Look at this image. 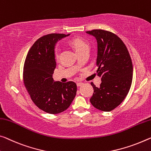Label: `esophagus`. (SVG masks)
<instances>
[{"mask_svg":"<svg viewBox=\"0 0 151 151\" xmlns=\"http://www.w3.org/2000/svg\"><path fill=\"white\" fill-rule=\"evenodd\" d=\"M83 84V82H78L77 83V86H82Z\"/></svg>","mask_w":151,"mask_h":151,"instance_id":"34e87169","label":"esophagus"}]
</instances>
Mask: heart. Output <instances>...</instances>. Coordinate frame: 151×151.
Here are the masks:
<instances>
[{
  "label": "heart",
  "instance_id": "1",
  "mask_svg": "<svg viewBox=\"0 0 151 151\" xmlns=\"http://www.w3.org/2000/svg\"><path fill=\"white\" fill-rule=\"evenodd\" d=\"M71 45L73 46V48H75L76 52H78L82 50L85 48H89V45L86 42L83 40L82 38H74L73 39L71 40ZM59 52H60V49L59 47H57L55 50V57L58 59L59 57Z\"/></svg>",
  "mask_w": 151,
  "mask_h": 151
}]
</instances>
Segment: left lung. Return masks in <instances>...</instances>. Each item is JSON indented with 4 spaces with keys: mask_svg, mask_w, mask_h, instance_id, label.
Segmentation results:
<instances>
[{
    "mask_svg": "<svg viewBox=\"0 0 151 151\" xmlns=\"http://www.w3.org/2000/svg\"><path fill=\"white\" fill-rule=\"evenodd\" d=\"M97 41V76L101 78L99 88L93 82L90 103L97 109L111 111L119 106L130 89L133 66L127 48L117 35L103 29L86 32Z\"/></svg>",
    "mask_w": 151,
    "mask_h": 151,
    "instance_id": "8db88e82",
    "label": "left lung"
}]
</instances>
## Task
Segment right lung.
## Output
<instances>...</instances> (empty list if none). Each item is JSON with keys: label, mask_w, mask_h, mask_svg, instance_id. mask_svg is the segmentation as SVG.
<instances>
[{"label": "right lung", "mask_w": 151, "mask_h": 151, "mask_svg": "<svg viewBox=\"0 0 151 151\" xmlns=\"http://www.w3.org/2000/svg\"><path fill=\"white\" fill-rule=\"evenodd\" d=\"M63 34H50L38 39L27 52L24 67L25 86L34 103L50 114L65 111L77 92L73 82H55L52 74L56 68L55 48Z\"/></svg>", "instance_id": "obj_1"}]
</instances>
